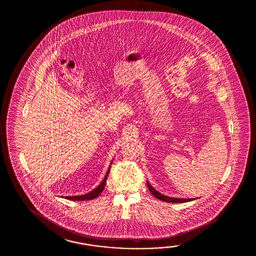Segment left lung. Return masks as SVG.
Here are the masks:
<instances>
[{"label":"left lung","instance_id":"8db88e82","mask_svg":"<svg viewBox=\"0 0 256 256\" xmlns=\"http://www.w3.org/2000/svg\"><path fill=\"white\" fill-rule=\"evenodd\" d=\"M147 186H148V188L150 190L152 194L157 199L162 200V201L168 202H186L193 201L194 200V199H191V198H189V199H186L184 198V199H183V198H174V197H168L164 196V194L159 193L158 191H156L154 188H152L151 184L148 183V181H147Z\"/></svg>","mask_w":256,"mask_h":256}]
</instances>
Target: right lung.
Returning a JSON list of instances; mask_svg holds the SVG:
<instances>
[{
  "label": "right lung",
  "instance_id": "1",
  "mask_svg": "<svg viewBox=\"0 0 256 256\" xmlns=\"http://www.w3.org/2000/svg\"><path fill=\"white\" fill-rule=\"evenodd\" d=\"M110 165L109 168H108V172L106 173V175H105L104 180L102 181L101 184H99V186H97L96 188L94 189L92 192L86 194H84V196H66L65 198L68 199V200H73V201H88V200H92V199H94V198H96L97 196H99V194H100L104 191V189L105 183H106V181H107V178H108V175H109L110 173Z\"/></svg>",
  "mask_w": 256,
  "mask_h": 256
}]
</instances>
